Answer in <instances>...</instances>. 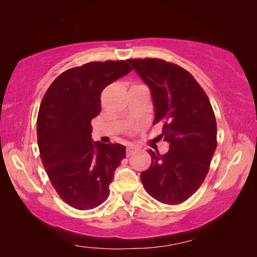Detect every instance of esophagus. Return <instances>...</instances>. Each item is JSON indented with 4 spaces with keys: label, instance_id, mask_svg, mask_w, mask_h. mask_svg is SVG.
Instances as JSON below:
<instances>
[{
    "label": "esophagus",
    "instance_id": "34e87169",
    "mask_svg": "<svg viewBox=\"0 0 257 257\" xmlns=\"http://www.w3.org/2000/svg\"><path fill=\"white\" fill-rule=\"evenodd\" d=\"M136 149H137V147L135 146V145H129V146H127V150H125V153H127V155L129 156Z\"/></svg>",
    "mask_w": 257,
    "mask_h": 257
}]
</instances>
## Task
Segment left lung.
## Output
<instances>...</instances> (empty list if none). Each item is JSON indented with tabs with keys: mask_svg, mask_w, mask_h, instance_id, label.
<instances>
[{
	"mask_svg": "<svg viewBox=\"0 0 257 257\" xmlns=\"http://www.w3.org/2000/svg\"><path fill=\"white\" fill-rule=\"evenodd\" d=\"M149 86L154 123H164L168 153L149 150L151 167L141 180L152 197L176 205L188 199L203 184L216 149V121L210 99L195 78L177 64L160 59H129Z\"/></svg>",
	"mask_w": 257,
	"mask_h": 257,
	"instance_id": "1",
	"label": "left lung"
}]
</instances>
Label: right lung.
Segmentation results:
<instances>
[{
  "label": "right lung",
  "mask_w": 257,
  "mask_h": 257,
  "mask_svg": "<svg viewBox=\"0 0 257 257\" xmlns=\"http://www.w3.org/2000/svg\"><path fill=\"white\" fill-rule=\"evenodd\" d=\"M132 70L127 61L86 63L61 73L43 97L37 116L42 162L56 193L77 210L106 201L125 158L123 145L93 142L90 121L101 112L102 90Z\"/></svg>",
  "instance_id": "add662e5"
}]
</instances>
